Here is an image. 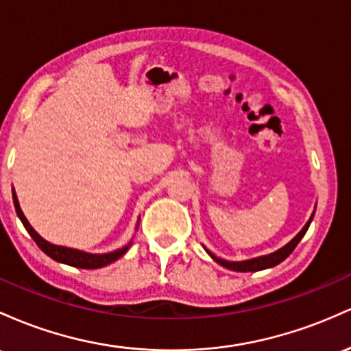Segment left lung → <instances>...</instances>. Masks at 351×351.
I'll list each match as a JSON object with an SVG mask.
<instances>
[{
    "label": "left lung",
    "instance_id": "obj_1",
    "mask_svg": "<svg viewBox=\"0 0 351 351\" xmlns=\"http://www.w3.org/2000/svg\"><path fill=\"white\" fill-rule=\"evenodd\" d=\"M313 215H315V210H313L312 217L308 219V222H306L305 226H303L302 230L298 232V234L295 235V237L290 240V242L287 243V245H283L282 249L271 252V254H269V255H261V257L249 258V261H242V262H230V261H223V258H219L217 255L212 254V252L207 250L206 247H204V249H206L207 254L210 255L212 261L217 262L219 265L226 267V269H228V270H234V271H258V270L271 269V267L278 265V263L285 261V258L289 257V255L295 250V247L298 245V242H300V240L303 239V235H305L306 230H308L310 223H312V220H313Z\"/></svg>",
    "mask_w": 351,
    "mask_h": 351
}]
</instances>
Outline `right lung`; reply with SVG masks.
<instances>
[{
	"label": "right lung",
	"instance_id": "right-lung-1",
	"mask_svg": "<svg viewBox=\"0 0 351 351\" xmlns=\"http://www.w3.org/2000/svg\"><path fill=\"white\" fill-rule=\"evenodd\" d=\"M13 202H14V208H16L18 217L23 222V226H25L27 234H29L31 237H33L34 242L38 243L39 249L45 252L48 257H51L53 261H56L59 263H66V265L77 267V269H101V267L109 265V263L116 262L117 258L123 257L132 243V242H129L128 245L121 247V249H117V250L108 252V254H89V252L69 249V247L54 245V243H51V242H48V240L43 239L41 235H39L38 232L31 227V223L27 222L25 214H23L21 207H19L18 197H16V192H14V189H13ZM137 226H139V222H137Z\"/></svg>",
	"mask_w": 351,
	"mask_h": 351
}]
</instances>
